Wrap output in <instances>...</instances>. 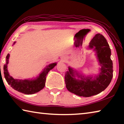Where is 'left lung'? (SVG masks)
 <instances>
[{
    "instance_id": "1",
    "label": "left lung",
    "mask_w": 124,
    "mask_h": 124,
    "mask_svg": "<svg viewBox=\"0 0 124 124\" xmlns=\"http://www.w3.org/2000/svg\"><path fill=\"white\" fill-rule=\"evenodd\" d=\"M90 49H93L101 66L97 76L84 77L79 75L70 67L65 74V83L67 90L75 95L90 97L97 95L108 87L113 78V62L110 58L111 50L106 38L98 33L90 41ZM76 74L80 79L75 78Z\"/></svg>"
}]
</instances>
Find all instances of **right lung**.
<instances>
[{
	"instance_id": "1",
	"label": "right lung",
	"mask_w": 124,
	"mask_h": 124,
	"mask_svg": "<svg viewBox=\"0 0 124 124\" xmlns=\"http://www.w3.org/2000/svg\"><path fill=\"white\" fill-rule=\"evenodd\" d=\"M16 42H14V44ZM10 54H8L6 59V64L4 65V74L8 84L14 90L26 95H32L40 91L45 87L46 77L49 71L54 68L57 63H53L48 65L44 69L36 79L18 80L14 79L9 75L8 71L7 64L9 63Z\"/></svg>"
}]
</instances>
